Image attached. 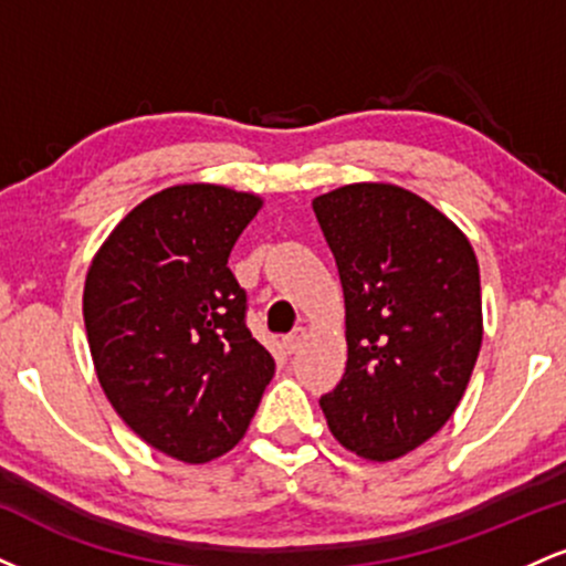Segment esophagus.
<instances>
[{"instance_id": "34e87169", "label": "esophagus", "mask_w": 566, "mask_h": 566, "mask_svg": "<svg viewBox=\"0 0 566 566\" xmlns=\"http://www.w3.org/2000/svg\"><path fill=\"white\" fill-rule=\"evenodd\" d=\"M303 340H305V329H303V327L292 329V333H290L287 337H284V348H287L290 354H295V350L303 346Z\"/></svg>"}]
</instances>
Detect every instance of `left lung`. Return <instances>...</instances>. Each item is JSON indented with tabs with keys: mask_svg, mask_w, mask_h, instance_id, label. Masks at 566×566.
<instances>
[{
	"mask_svg": "<svg viewBox=\"0 0 566 566\" xmlns=\"http://www.w3.org/2000/svg\"><path fill=\"white\" fill-rule=\"evenodd\" d=\"M314 212L346 297V373L319 405L367 460H394L452 418L482 348L473 247L437 207L391 184L322 193Z\"/></svg>",
	"mask_w": 566,
	"mask_h": 566,
	"instance_id": "1",
	"label": "left lung"
}]
</instances>
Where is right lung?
I'll return each mask as SVG.
<instances>
[{"mask_svg": "<svg viewBox=\"0 0 566 566\" xmlns=\"http://www.w3.org/2000/svg\"><path fill=\"white\" fill-rule=\"evenodd\" d=\"M261 205L226 186L165 188L116 226L84 282L103 391L146 444L184 463L237 447L274 378L229 269Z\"/></svg>", "mask_w": 566, "mask_h": 566, "instance_id": "1", "label": "right lung"}]
</instances>
